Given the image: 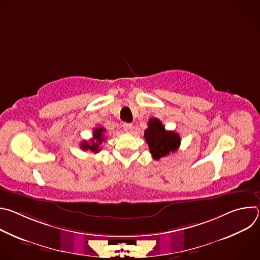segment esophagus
I'll list each match as a JSON object with an SVG mask.
<instances>
[{
  "mask_svg": "<svg viewBox=\"0 0 260 260\" xmlns=\"http://www.w3.org/2000/svg\"><path fill=\"white\" fill-rule=\"evenodd\" d=\"M123 129L126 133H132L133 132V124L132 123H123Z\"/></svg>",
  "mask_w": 260,
  "mask_h": 260,
  "instance_id": "1",
  "label": "esophagus"
}]
</instances>
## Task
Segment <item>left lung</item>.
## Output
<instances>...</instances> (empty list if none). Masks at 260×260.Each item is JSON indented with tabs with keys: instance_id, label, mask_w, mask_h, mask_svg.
Here are the masks:
<instances>
[{
	"instance_id": "1",
	"label": "left lung",
	"mask_w": 260,
	"mask_h": 260,
	"mask_svg": "<svg viewBox=\"0 0 260 260\" xmlns=\"http://www.w3.org/2000/svg\"><path fill=\"white\" fill-rule=\"evenodd\" d=\"M144 138L154 159H159L178 150L180 136L172 131H166L164 124L157 118H151L148 128L144 132Z\"/></svg>"
}]
</instances>
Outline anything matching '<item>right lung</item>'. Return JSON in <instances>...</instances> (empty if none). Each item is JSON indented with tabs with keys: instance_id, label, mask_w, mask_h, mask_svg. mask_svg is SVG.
Wrapping results in <instances>:
<instances>
[{
	"instance_id": "1",
	"label": "right lung",
	"mask_w": 260,
	"mask_h": 260,
	"mask_svg": "<svg viewBox=\"0 0 260 260\" xmlns=\"http://www.w3.org/2000/svg\"><path fill=\"white\" fill-rule=\"evenodd\" d=\"M106 132V129L104 127H95L93 128V135L92 138L90 140V143H88L87 141L82 142L81 144V149L83 150H90L93 153H98L101 148L100 145L105 141L104 138V133Z\"/></svg>"
}]
</instances>
